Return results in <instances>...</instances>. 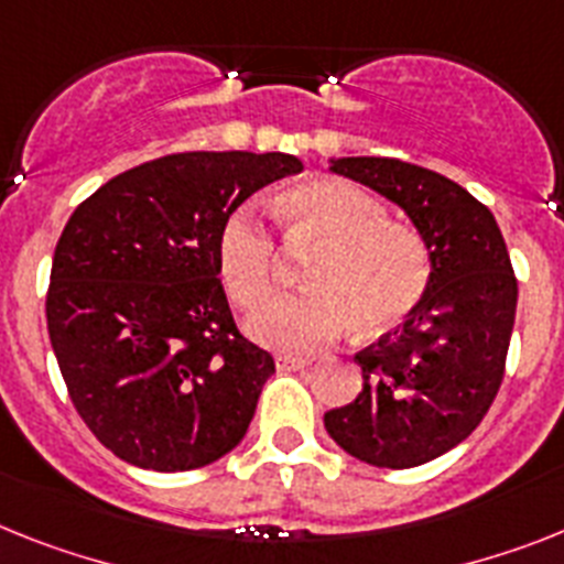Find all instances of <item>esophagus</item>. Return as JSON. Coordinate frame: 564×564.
<instances>
[{
	"mask_svg": "<svg viewBox=\"0 0 564 564\" xmlns=\"http://www.w3.org/2000/svg\"><path fill=\"white\" fill-rule=\"evenodd\" d=\"M312 364V358H301V355H278V370H306Z\"/></svg>",
	"mask_w": 564,
	"mask_h": 564,
	"instance_id": "34e87169",
	"label": "esophagus"
}]
</instances>
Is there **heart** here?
Returning a JSON list of instances; mask_svg holds the SVG:
<instances>
[{
	"label": "heart",
	"mask_w": 564,
	"mask_h": 564,
	"mask_svg": "<svg viewBox=\"0 0 564 564\" xmlns=\"http://www.w3.org/2000/svg\"><path fill=\"white\" fill-rule=\"evenodd\" d=\"M283 240L312 252L304 278L312 290L281 297L254 315L252 333L281 349H315L355 321L364 335L404 324L430 286L433 260L419 231L392 224L384 203L344 180H310L278 197ZM226 290L252 312L278 292L281 249L252 209L226 220L217 243Z\"/></svg>",
	"instance_id": "obj_1"
}]
</instances>
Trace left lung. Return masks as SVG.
<instances>
[{
  "mask_svg": "<svg viewBox=\"0 0 564 564\" xmlns=\"http://www.w3.org/2000/svg\"><path fill=\"white\" fill-rule=\"evenodd\" d=\"M333 172L399 203L433 260L413 315L355 355L358 399L324 415L349 456L406 470L453 451L487 415L505 378L519 286L496 217L451 177L395 158H344Z\"/></svg>",
  "mask_w": 564,
  "mask_h": 564,
  "instance_id": "obj_1",
  "label": "left lung"
}]
</instances>
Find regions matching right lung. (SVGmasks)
<instances>
[{
  "label": "right lung",
  "mask_w": 564,
  "mask_h": 564,
  "mask_svg": "<svg viewBox=\"0 0 564 564\" xmlns=\"http://www.w3.org/2000/svg\"><path fill=\"white\" fill-rule=\"evenodd\" d=\"M292 154L186 151L99 186L65 224L45 297L79 419L122 462L206 467L238 447L274 358L231 318L217 243Z\"/></svg>",
  "instance_id": "1"
}]
</instances>
